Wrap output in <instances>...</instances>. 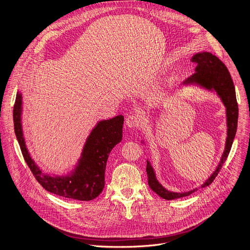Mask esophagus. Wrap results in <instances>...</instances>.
Returning <instances> with one entry per match:
<instances>
[{
  "mask_svg": "<svg viewBox=\"0 0 250 250\" xmlns=\"http://www.w3.org/2000/svg\"><path fill=\"white\" fill-rule=\"evenodd\" d=\"M125 125L128 127V128H136L138 127L139 125V121L138 119L135 117V116H129L128 118H126L125 120Z\"/></svg>",
  "mask_w": 250,
  "mask_h": 250,
  "instance_id": "34e87169",
  "label": "esophagus"
}]
</instances>
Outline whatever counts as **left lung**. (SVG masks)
<instances>
[{
	"label": "left lung",
	"instance_id": "obj_1",
	"mask_svg": "<svg viewBox=\"0 0 250 250\" xmlns=\"http://www.w3.org/2000/svg\"><path fill=\"white\" fill-rule=\"evenodd\" d=\"M192 62L197 63L195 69V73L187 78L182 86H198L207 91L215 92L219 98L222 100L224 105L226 106L227 114V139L226 146L223 152L222 158L219 165L212 174L201 185L200 188L208 186L215 178L218 176L219 172L222 169L223 164L227 160L229 153L230 151L232 142L236 133L237 128V119H238V105L236 102L235 89L231 79V76L229 72L227 66L216 56L212 55L210 52H198L193 55L191 58ZM145 144L144 141H141ZM146 173L148 176V185L153 192L165 200H174L178 198H182L191 195L198 188L193 189L188 192L176 193L166 190L157 180L154 169L152 168L150 162L147 160L146 163Z\"/></svg>",
	"mask_w": 250,
	"mask_h": 250
}]
</instances>
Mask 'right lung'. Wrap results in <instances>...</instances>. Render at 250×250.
I'll list each match as a JSON object with an SVG mask.
<instances>
[{
    "label": "right lung",
    "mask_w": 250,
    "mask_h": 250,
    "mask_svg": "<svg viewBox=\"0 0 250 250\" xmlns=\"http://www.w3.org/2000/svg\"><path fill=\"white\" fill-rule=\"evenodd\" d=\"M22 96L18 92L14 105V126L23 158L35 179L48 192L64 198L91 201L104 187L106 160L112 149L122 141L124 116L100 121L86 139L75 168L68 175L51 176L43 173L31 158L25 146L21 125Z\"/></svg>",
    "instance_id": "right-lung-1"
}]
</instances>
